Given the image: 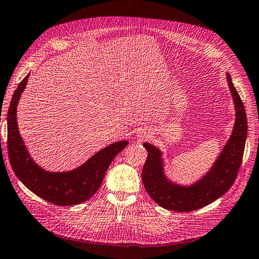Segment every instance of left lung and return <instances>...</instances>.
<instances>
[{"label": "left lung", "instance_id": "left-lung-1", "mask_svg": "<svg viewBox=\"0 0 259 259\" xmlns=\"http://www.w3.org/2000/svg\"><path fill=\"white\" fill-rule=\"evenodd\" d=\"M227 78L236 110L234 129L213 166L198 183L184 187L169 182L163 173L161 151L150 143H143L148 151L147 161L142 168L144 188L149 196L164 209L189 212L202 208L223 196L236 180L243 161L247 118L244 104L229 73Z\"/></svg>", "mask_w": 259, "mask_h": 259}]
</instances>
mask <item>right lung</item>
Segmentation results:
<instances>
[{
  "mask_svg": "<svg viewBox=\"0 0 259 259\" xmlns=\"http://www.w3.org/2000/svg\"><path fill=\"white\" fill-rule=\"evenodd\" d=\"M26 75L18 84L8 114V151L11 166L26 187L46 201L57 205H74L90 199L99 189L111 161L127 147L128 141L115 142L93 155L82 166L64 173H51L31 160L19 135L16 107L26 83Z\"/></svg>",
  "mask_w": 259,
  "mask_h": 259,
  "instance_id": "obj_1",
  "label": "right lung"
}]
</instances>
